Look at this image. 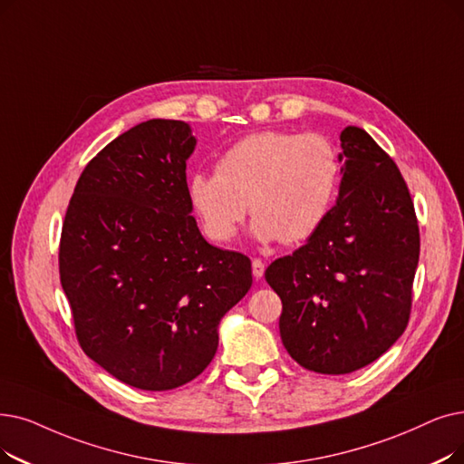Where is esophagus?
I'll use <instances>...</instances> for the list:
<instances>
[{"instance_id":"obj_1","label":"esophagus","mask_w":464,"mask_h":464,"mask_svg":"<svg viewBox=\"0 0 464 464\" xmlns=\"http://www.w3.org/2000/svg\"><path fill=\"white\" fill-rule=\"evenodd\" d=\"M252 273H254V276L256 278H261L264 276V273H266V264L261 259H252Z\"/></svg>"}]
</instances>
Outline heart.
<instances>
[{"label":"heart","mask_w":464,"mask_h":464,"mask_svg":"<svg viewBox=\"0 0 464 464\" xmlns=\"http://www.w3.org/2000/svg\"><path fill=\"white\" fill-rule=\"evenodd\" d=\"M335 148L320 134L261 130L219 155L216 174L197 172L188 198L205 231L231 240L248 207L259 243H304L324 224L339 188Z\"/></svg>","instance_id":"1"}]
</instances>
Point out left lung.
<instances>
[{
    "label": "left lung",
    "mask_w": 464,
    "mask_h": 464,
    "mask_svg": "<svg viewBox=\"0 0 464 464\" xmlns=\"http://www.w3.org/2000/svg\"><path fill=\"white\" fill-rule=\"evenodd\" d=\"M341 184L324 224L266 271L282 345L305 370L372 364L404 334L419 264L413 200L394 160L358 127L339 136Z\"/></svg>",
    "instance_id": "obj_1"
}]
</instances>
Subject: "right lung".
Wrapping results in <instances>:
<instances>
[{"instance_id":"1","label":"right lung","mask_w":464,"mask_h":464,"mask_svg":"<svg viewBox=\"0 0 464 464\" xmlns=\"http://www.w3.org/2000/svg\"><path fill=\"white\" fill-rule=\"evenodd\" d=\"M184 121L117 136L77 179L60 238V282L85 354L142 391L186 385L218 351L221 318L252 286L245 254L200 235Z\"/></svg>"}]
</instances>
